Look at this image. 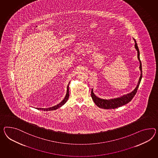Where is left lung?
Segmentation results:
<instances>
[{
  "label": "left lung",
  "mask_w": 158,
  "mask_h": 158,
  "mask_svg": "<svg viewBox=\"0 0 158 158\" xmlns=\"http://www.w3.org/2000/svg\"><path fill=\"white\" fill-rule=\"evenodd\" d=\"M134 41H135V49H136L138 52V58L140 62V77L139 78V80L138 81V84L136 88L134 89L132 92L131 93H128L127 94L123 95L122 97H117L115 98H112V99H109V100H106V99H102L99 97H97L94 93H93V89H92L91 91V97L93 99V101L95 103V104L97 105L98 107L102 108V109H115L117 108L118 107L122 106L123 105H126L127 103L132 100V99L134 98L135 95L137 92L139 86L140 85V81L142 78V62L140 60V53H139V50L138 48V45L136 43V41L134 38Z\"/></svg>",
  "instance_id": "1"
}]
</instances>
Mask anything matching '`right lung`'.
Returning <instances> with one entry per match:
<instances>
[{
  "mask_svg": "<svg viewBox=\"0 0 158 158\" xmlns=\"http://www.w3.org/2000/svg\"><path fill=\"white\" fill-rule=\"evenodd\" d=\"M70 83V82H69ZM69 84L68 85V87H67V92H66V94L65 96L64 99L61 101L60 103H59L58 104H57V105H55V106H53L52 107H50V108H36L37 109H40V110H44V111H49V110H56V109H58V108H60V107H61L63 105H64L66 102L68 101V98H69Z\"/></svg>",
  "mask_w": 158,
  "mask_h": 158,
  "instance_id": "right-lung-1",
  "label": "right lung"
}]
</instances>
